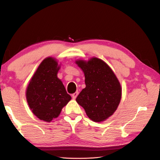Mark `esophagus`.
Segmentation results:
<instances>
[{"label":"esophagus","instance_id":"obj_1","mask_svg":"<svg viewBox=\"0 0 160 160\" xmlns=\"http://www.w3.org/2000/svg\"><path fill=\"white\" fill-rule=\"evenodd\" d=\"M78 95V92H75L74 94H72V99H75L77 97V96Z\"/></svg>","mask_w":160,"mask_h":160}]
</instances>
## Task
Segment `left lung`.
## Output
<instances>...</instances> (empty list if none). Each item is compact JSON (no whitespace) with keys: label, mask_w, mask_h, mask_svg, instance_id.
Wrapping results in <instances>:
<instances>
[{"label":"left lung","mask_w":160,"mask_h":160,"mask_svg":"<svg viewBox=\"0 0 160 160\" xmlns=\"http://www.w3.org/2000/svg\"><path fill=\"white\" fill-rule=\"evenodd\" d=\"M85 74V88L76 98L86 114L94 122H101L112 116L121 99V87L112 70L104 61L92 58L88 62H75Z\"/></svg>","instance_id":"left-lung-1"}]
</instances>
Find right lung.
<instances>
[{"label": "right lung", "instance_id": "add662e5", "mask_svg": "<svg viewBox=\"0 0 160 160\" xmlns=\"http://www.w3.org/2000/svg\"><path fill=\"white\" fill-rule=\"evenodd\" d=\"M60 66L48 57L39 65L26 91L27 101L34 114L46 122L57 118L63 107L71 99L57 77Z\"/></svg>", "mask_w": 160, "mask_h": 160}]
</instances>
